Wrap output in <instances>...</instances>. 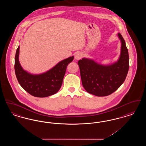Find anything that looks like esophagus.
<instances>
[{
	"instance_id": "34e87169",
	"label": "esophagus",
	"mask_w": 146,
	"mask_h": 146,
	"mask_svg": "<svg viewBox=\"0 0 146 146\" xmlns=\"http://www.w3.org/2000/svg\"><path fill=\"white\" fill-rule=\"evenodd\" d=\"M83 57V54L81 52H78L76 54L75 56V58L76 60H79L80 59H81Z\"/></svg>"
}]
</instances>
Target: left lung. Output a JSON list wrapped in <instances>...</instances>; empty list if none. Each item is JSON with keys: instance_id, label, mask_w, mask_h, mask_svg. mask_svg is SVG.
<instances>
[{"instance_id": "obj_1", "label": "left lung", "mask_w": 146, "mask_h": 146, "mask_svg": "<svg viewBox=\"0 0 146 146\" xmlns=\"http://www.w3.org/2000/svg\"><path fill=\"white\" fill-rule=\"evenodd\" d=\"M121 54L118 61L111 65L103 66L89 58L78 61L82 84L89 94L106 96L117 90L125 81L129 68V56L125 42L120 33Z\"/></svg>"}]
</instances>
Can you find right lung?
<instances>
[{"mask_svg":"<svg viewBox=\"0 0 146 146\" xmlns=\"http://www.w3.org/2000/svg\"><path fill=\"white\" fill-rule=\"evenodd\" d=\"M19 46L15 57V72L22 88L35 97H48L57 92L61 87L67 67L74 56L63 60L44 73L33 75L22 68L19 60Z\"/></svg>","mask_w":146,"mask_h":146,"instance_id":"1","label":"right lung"}]
</instances>
